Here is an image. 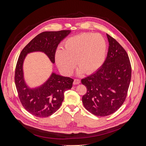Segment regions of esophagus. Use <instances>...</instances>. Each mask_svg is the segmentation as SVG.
Instances as JSON below:
<instances>
[{"label":"esophagus","instance_id":"obj_1","mask_svg":"<svg viewBox=\"0 0 146 146\" xmlns=\"http://www.w3.org/2000/svg\"><path fill=\"white\" fill-rule=\"evenodd\" d=\"M80 83V80L79 79H74V82H73V84L74 85H78Z\"/></svg>","mask_w":146,"mask_h":146}]
</instances>
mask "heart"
I'll return each mask as SVG.
<instances>
[{"label":"heart","instance_id":"heart-1","mask_svg":"<svg viewBox=\"0 0 146 146\" xmlns=\"http://www.w3.org/2000/svg\"><path fill=\"white\" fill-rule=\"evenodd\" d=\"M108 50L105 38L99 34L82 33L67 39L63 48H58L54 55L55 61L60 71L70 75L77 64V73L90 74L104 64Z\"/></svg>","mask_w":146,"mask_h":146}]
</instances>
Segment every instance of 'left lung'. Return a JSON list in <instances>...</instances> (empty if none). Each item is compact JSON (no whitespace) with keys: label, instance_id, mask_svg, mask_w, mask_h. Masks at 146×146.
Masks as SVG:
<instances>
[{"label":"left lung","instance_id":"left-lung-1","mask_svg":"<svg viewBox=\"0 0 146 146\" xmlns=\"http://www.w3.org/2000/svg\"><path fill=\"white\" fill-rule=\"evenodd\" d=\"M109 48L102 66L94 73L82 79L87 88L83 104L90 113L99 117L116 112L123 104L131 81V67L123 47L106 34Z\"/></svg>","mask_w":146,"mask_h":146}]
</instances>
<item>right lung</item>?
Segmentation results:
<instances>
[{
	"mask_svg": "<svg viewBox=\"0 0 146 146\" xmlns=\"http://www.w3.org/2000/svg\"><path fill=\"white\" fill-rule=\"evenodd\" d=\"M70 33V30L43 32L33 38L20 54L15 68V85L22 106L35 117H47L56 112L64 100V92L72 88L73 79L52 72L41 85L31 88L24 78V60L28 54L42 52L54 64L58 45Z\"/></svg>",
	"mask_w": 146,
	"mask_h": 146,
	"instance_id": "1",
	"label": "right lung"
}]
</instances>
